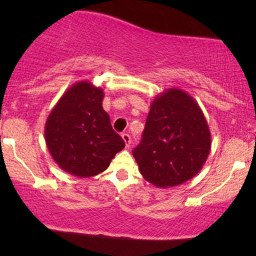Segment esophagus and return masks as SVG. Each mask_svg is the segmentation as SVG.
<instances>
[{
    "instance_id": "esophagus-1",
    "label": "esophagus",
    "mask_w": 256,
    "mask_h": 256,
    "mask_svg": "<svg viewBox=\"0 0 256 256\" xmlns=\"http://www.w3.org/2000/svg\"><path fill=\"white\" fill-rule=\"evenodd\" d=\"M122 140H124L125 146L128 148V146H130V143H131V137H130V134H122Z\"/></svg>"
}]
</instances>
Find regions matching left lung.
I'll use <instances>...</instances> for the list:
<instances>
[{
  "mask_svg": "<svg viewBox=\"0 0 256 256\" xmlns=\"http://www.w3.org/2000/svg\"><path fill=\"white\" fill-rule=\"evenodd\" d=\"M210 146V128L198 102L171 88L152 100L142 140L132 155L146 182L171 188L201 171Z\"/></svg>",
  "mask_w": 256,
  "mask_h": 256,
  "instance_id": "8db88e82",
  "label": "left lung"
}]
</instances>
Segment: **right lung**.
<instances>
[{"mask_svg":"<svg viewBox=\"0 0 256 256\" xmlns=\"http://www.w3.org/2000/svg\"><path fill=\"white\" fill-rule=\"evenodd\" d=\"M104 92L88 80L64 91L44 126L52 160L64 172L88 178L106 171L125 142L102 107Z\"/></svg>","mask_w":256,"mask_h":256,"instance_id":"1","label":"right lung"}]
</instances>
